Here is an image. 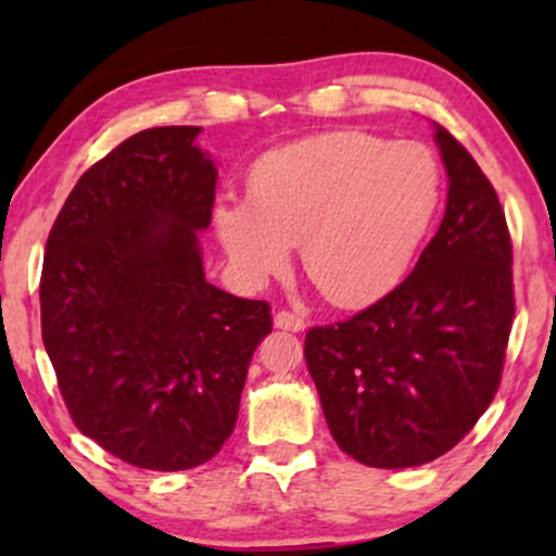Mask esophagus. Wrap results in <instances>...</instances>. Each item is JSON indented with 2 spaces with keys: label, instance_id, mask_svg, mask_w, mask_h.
<instances>
[{
  "label": "esophagus",
  "instance_id": "1",
  "mask_svg": "<svg viewBox=\"0 0 556 556\" xmlns=\"http://www.w3.org/2000/svg\"><path fill=\"white\" fill-rule=\"evenodd\" d=\"M273 326L283 331H303L306 329V321H303L301 316L291 314V311H278V314L273 316Z\"/></svg>",
  "mask_w": 556,
  "mask_h": 556
}]
</instances>
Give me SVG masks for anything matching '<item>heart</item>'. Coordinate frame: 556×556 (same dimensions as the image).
Segmentation results:
<instances>
[{"mask_svg": "<svg viewBox=\"0 0 556 556\" xmlns=\"http://www.w3.org/2000/svg\"><path fill=\"white\" fill-rule=\"evenodd\" d=\"M443 200L430 149L364 131H331L265 154L248 202H223L215 232L250 283L301 263L333 306L375 303L405 278Z\"/></svg>", "mask_w": 556, "mask_h": 556, "instance_id": "1", "label": "heart"}]
</instances>
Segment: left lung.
<instances>
[{
	"label": "left lung",
	"instance_id": "1",
	"mask_svg": "<svg viewBox=\"0 0 556 556\" xmlns=\"http://www.w3.org/2000/svg\"><path fill=\"white\" fill-rule=\"evenodd\" d=\"M445 215L415 270L369 308L306 333L333 440L371 468H413L468 435L498 390L514 321L511 238L496 189L435 124Z\"/></svg>",
	"mask_w": 556,
	"mask_h": 556
}]
</instances>
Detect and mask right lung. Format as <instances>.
Masks as SVG:
<instances>
[{
  "label": "right lung",
  "instance_id": "1",
  "mask_svg": "<svg viewBox=\"0 0 556 556\" xmlns=\"http://www.w3.org/2000/svg\"><path fill=\"white\" fill-rule=\"evenodd\" d=\"M200 126L134 134L90 166L45 248L42 341L83 435L149 470L207 463L232 435L270 306L207 283L215 162Z\"/></svg>",
  "mask_w": 556,
  "mask_h": 556
}]
</instances>
